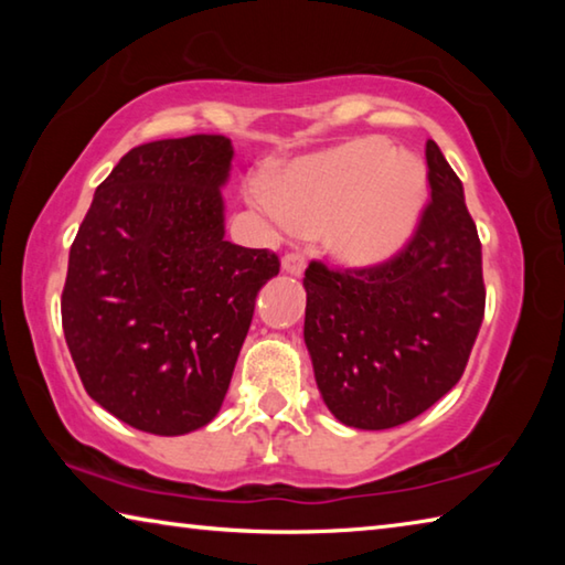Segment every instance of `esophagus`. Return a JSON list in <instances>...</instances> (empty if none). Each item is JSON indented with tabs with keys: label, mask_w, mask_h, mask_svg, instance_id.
Segmentation results:
<instances>
[{
	"label": "esophagus",
	"mask_w": 565,
	"mask_h": 565,
	"mask_svg": "<svg viewBox=\"0 0 565 565\" xmlns=\"http://www.w3.org/2000/svg\"><path fill=\"white\" fill-rule=\"evenodd\" d=\"M281 269L286 271V274H291V276H301L303 274V269H306V259H303V254H286L284 259H281Z\"/></svg>",
	"instance_id": "1"
}]
</instances>
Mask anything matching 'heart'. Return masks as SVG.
<instances>
[{"instance_id": "1", "label": "heart", "mask_w": 565, "mask_h": 565, "mask_svg": "<svg viewBox=\"0 0 565 565\" xmlns=\"http://www.w3.org/2000/svg\"><path fill=\"white\" fill-rule=\"evenodd\" d=\"M264 204L299 234L323 232L351 269L386 264L404 248L426 206V171L384 139H353L303 157L271 181Z\"/></svg>"}]
</instances>
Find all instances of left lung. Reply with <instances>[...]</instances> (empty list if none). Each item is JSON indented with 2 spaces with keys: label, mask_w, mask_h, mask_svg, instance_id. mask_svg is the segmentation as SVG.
<instances>
[{
  "label": "left lung",
  "mask_w": 565,
  "mask_h": 565,
  "mask_svg": "<svg viewBox=\"0 0 565 565\" xmlns=\"http://www.w3.org/2000/svg\"><path fill=\"white\" fill-rule=\"evenodd\" d=\"M431 204L414 242L379 269L303 276V341L323 404L343 426L384 431L461 379L483 321L481 242L463 184L426 141Z\"/></svg>",
  "instance_id": "1"
}]
</instances>
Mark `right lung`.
<instances>
[{"label":"right lung","mask_w":565,"mask_h":565,"mask_svg":"<svg viewBox=\"0 0 565 565\" xmlns=\"http://www.w3.org/2000/svg\"><path fill=\"white\" fill-rule=\"evenodd\" d=\"M232 139L134 147L94 191L70 252L62 327L87 394L139 431L214 420L262 286L266 248L226 242Z\"/></svg>","instance_id":"right-lung-1"}]
</instances>
